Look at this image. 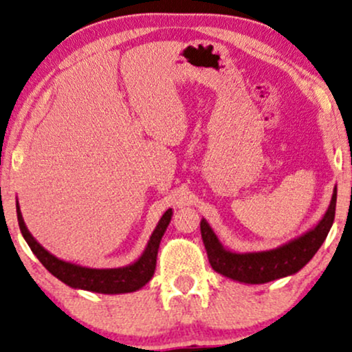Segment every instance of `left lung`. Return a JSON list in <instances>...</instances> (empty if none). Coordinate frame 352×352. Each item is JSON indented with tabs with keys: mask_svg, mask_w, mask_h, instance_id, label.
<instances>
[{
	"mask_svg": "<svg viewBox=\"0 0 352 352\" xmlns=\"http://www.w3.org/2000/svg\"><path fill=\"white\" fill-rule=\"evenodd\" d=\"M335 209L336 186L333 188L331 201L327 212L312 229L271 250L245 253L232 252L222 245L214 230L203 217L199 228H201V239L209 263L216 273L243 284H265L296 274L312 260L318 248L322 247L335 221Z\"/></svg>",
	"mask_w": 352,
	"mask_h": 352,
	"instance_id": "left-lung-1",
	"label": "left lung"
}]
</instances>
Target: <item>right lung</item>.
Here are the masks:
<instances>
[{
  "mask_svg": "<svg viewBox=\"0 0 352 352\" xmlns=\"http://www.w3.org/2000/svg\"><path fill=\"white\" fill-rule=\"evenodd\" d=\"M16 211L22 237L25 239V242H28L30 250L34 252V255L38 258L40 263L45 266L55 278L65 283L66 286L73 289H82V291L99 292V294H126V292H135L140 291L141 287L151 281L155 270V260H157V252L159 245H161L162 235L166 234L173 214L172 208L164 212L155 229L153 230V234H151L144 252L141 253V256L136 261L122 266V268L99 270L71 263V261L60 260L58 256L52 255L29 232L24 217H22L19 201H16Z\"/></svg>",
  "mask_w": 352,
  "mask_h": 352,
  "instance_id": "1",
  "label": "right lung"
}]
</instances>
